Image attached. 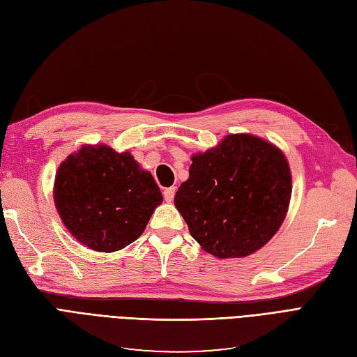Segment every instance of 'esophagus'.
Here are the masks:
<instances>
[{
	"label": "esophagus",
	"mask_w": 357,
	"mask_h": 357,
	"mask_svg": "<svg viewBox=\"0 0 357 357\" xmlns=\"http://www.w3.org/2000/svg\"><path fill=\"white\" fill-rule=\"evenodd\" d=\"M174 195H176V188H167L164 190V198L167 202H171L172 199H174Z\"/></svg>",
	"instance_id": "obj_1"
}]
</instances>
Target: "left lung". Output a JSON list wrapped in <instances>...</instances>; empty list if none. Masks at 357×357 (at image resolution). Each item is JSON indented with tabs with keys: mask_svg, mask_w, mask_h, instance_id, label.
I'll list each match as a JSON object with an SVG mask.
<instances>
[{
	"mask_svg": "<svg viewBox=\"0 0 357 357\" xmlns=\"http://www.w3.org/2000/svg\"><path fill=\"white\" fill-rule=\"evenodd\" d=\"M290 195L291 174L282 150L264 138L232 134L192 156L174 205L205 252L229 259L252 255L273 238Z\"/></svg>",
	"mask_w": 357,
	"mask_h": 357,
	"instance_id": "8db88e82",
	"label": "left lung"
}]
</instances>
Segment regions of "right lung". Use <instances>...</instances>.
<instances>
[{"label":"right lung","mask_w":357,"mask_h":357,"mask_svg":"<svg viewBox=\"0 0 357 357\" xmlns=\"http://www.w3.org/2000/svg\"><path fill=\"white\" fill-rule=\"evenodd\" d=\"M53 199L75 240L112 253L143 234L162 193L129 152L84 144L59 165Z\"/></svg>","instance_id":"obj_1"}]
</instances>
